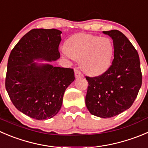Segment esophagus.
Instances as JSON below:
<instances>
[{"label":"esophagus","mask_w":148,"mask_h":148,"mask_svg":"<svg viewBox=\"0 0 148 148\" xmlns=\"http://www.w3.org/2000/svg\"><path fill=\"white\" fill-rule=\"evenodd\" d=\"M74 74H75L76 78H79V77H83V74L79 71L78 69H74Z\"/></svg>","instance_id":"esophagus-1"}]
</instances>
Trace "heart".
<instances>
[{
	"mask_svg": "<svg viewBox=\"0 0 148 148\" xmlns=\"http://www.w3.org/2000/svg\"><path fill=\"white\" fill-rule=\"evenodd\" d=\"M67 55L79 61L82 69L88 75L96 77L110 68L114 57V47L108 38L86 34H77L65 43Z\"/></svg>",
	"mask_w": 148,
	"mask_h": 148,
	"instance_id": "1",
	"label": "heart"
}]
</instances>
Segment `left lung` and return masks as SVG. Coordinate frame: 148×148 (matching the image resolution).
Segmentation results:
<instances>
[{
    "label": "left lung",
    "mask_w": 148,
    "mask_h": 148,
    "mask_svg": "<svg viewBox=\"0 0 148 148\" xmlns=\"http://www.w3.org/2000/svg\"><path fill=\"white\" fill-rule=\"evenodd\" d=\"M103 33L113 40L114 58L102 75L86 77L85 104L90 114L106 119L131 107L141 87L142 72L138 53L128 38L119 30Z\"/></svg>",
    "instance_id": "1"
}]
</instances>
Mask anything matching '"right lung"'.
I'll list each match as a JSON object with an SVG mask.
<instances>
[{
  "label": "right lung",
  "instance_id": "obj_1",
  "mask_svg": "<svg viewBox=\"0 0 148 148\" xmlns=\"http://www.w3.org/2000/svg\"><path fill=\"white\" fill-rule=\"evenodd\" d=\"M62 32L34 29L24 35L10 53L5 89L14 106L37 120L55 116L66 89L74 81L72 69L34 61H56Z\"/></svg>",
  "mask_w": 148,
  "mask_h": 148
}]
</instances>
